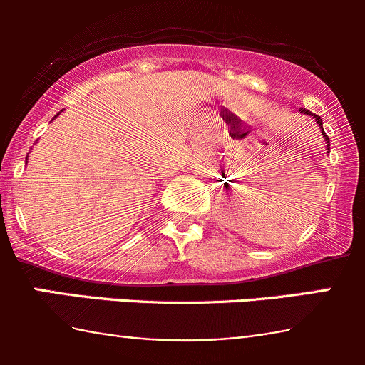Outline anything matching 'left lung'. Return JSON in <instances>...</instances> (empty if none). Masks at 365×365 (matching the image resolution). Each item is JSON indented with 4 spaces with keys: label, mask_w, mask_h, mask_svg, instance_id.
I'll return each mask as SVG.
<instances>
[{
    "label": "left lung",
    "mask_w": 365,
    "mask_h": 365,
    "mask_svg": "<svg viewBox=\"0 0 365 365\" xmlns=\"http://www.w3.org/2000/svg\"><path fill=\"white\" fill-rule=\"evenodd\" d=\"M302 113H305V114H309V111H304V109H300ZM316 118V123H319V127H322V130H323V123H322V118L319 116H314ZM323 134H325V130H323ZM327 138V135H325ZM327 143H329V138H327ZM329 146H330V143H329Z\"/></svg>",
    "instance_id": "1"
}]
</instances>
